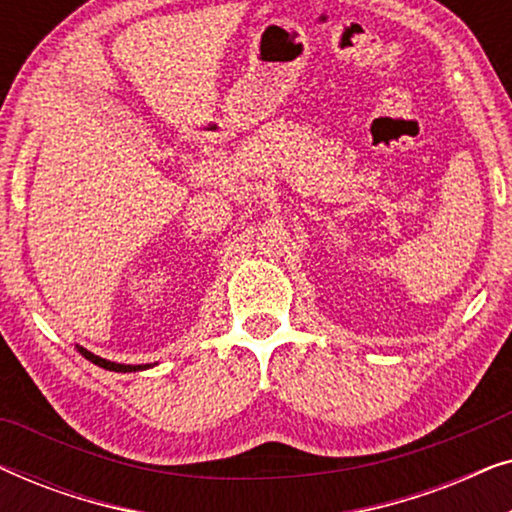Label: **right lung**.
Here are the masks:
<instances>
[{
  "label": "right lung",
  "instance_id": "add662e5",
  "mask_svg": "<svg viewBox=\"0 0 512 512\" xmlns=\"http://www.w3.org/2000/svg\"><path fill=\"white\" fill-rule=\"evenodd\" d=\"M79 352H81L83 356H86L88 361H93L95 366L107 368V370H116V373H132V370H144V368L151 366V363H146V366H123V363H114V361L100 359V356H95L93 352H88V349H83V347H79Z\"/></svg>",
  "mask_w": 512,
  "mask_h": 512
}]
</instances>
